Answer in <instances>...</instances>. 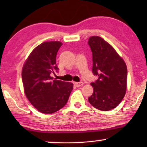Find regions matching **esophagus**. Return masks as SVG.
<instances>
[{
  "instance_id": "1",
  "label": "esophagus",
  "mask_w": 147,
  "mask_h": 147,
  "mask_svg": "<svg viewBox=\"0 0 147 147\" xmlns=\"http://www.w3.org/2000/svg\"><path fill=\"white\" fill-rule=\"evenodd\" d=\"M74 84H75V85L77 86V87H80V86H82L84 84L83 82H75Z\"/></svg>"
}]
</instances>
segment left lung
I'll list each match as a JSON object with an SVG mask.
<instances>
[{"mask_svg": "<svg viewBox=\"0 0 147 147\" xmlns=\"http://www.w3.org/2000/svg\"><path fill=\"white\" fill-rule=\"evenodd\" d=\"M88 43L92 52V73L98 76L91 83L94 92L88 101L94 108L108 111L116 108L124 97L127 67L115 49L102 38L93 36Z\"/></svg>", "mask_w": 147, "mask_h": 147, "instance_id": "8db88e82", "label": "left lung"}]
</instances>
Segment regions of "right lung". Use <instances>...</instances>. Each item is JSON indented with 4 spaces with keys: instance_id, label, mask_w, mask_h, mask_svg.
Listing matches in <instances>:
<instances>
[{
    "instance_id": "1",
    "label": "right lung",
    "mask_w": 147,
    "mask_h": 147,
    "mask_svg": "<svg viewBox=\"0 0 147 147\" xmlns=\"http://www.w3.org/2000/svg\"><path fill=\"white\" fill-rule=\"evenodd\" d=\"M62 43L44 42L33 50L22 70L25 95L38 111L52 114L63 108L69 99L72 83L53 80L51 74L58 71L56 55Z\"/></svg>"
}]
</instances>
